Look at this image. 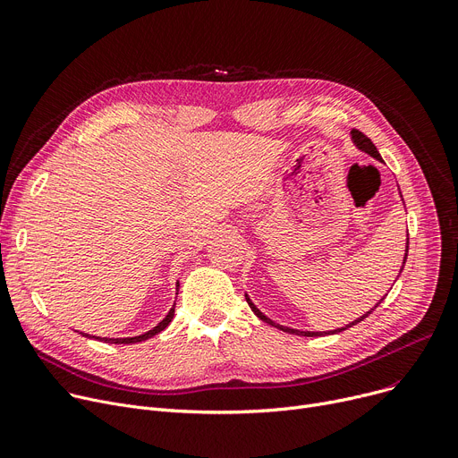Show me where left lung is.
Wrapping results in <instances>:
<instances>
[{
    "mask_svg": "<svg viewBox=\"0 0 458 458\" xmlns=\"http://www.w3.org/2000/svg\"><path fill=\"white\" fill-rule=\"evenodd\" d=\"M351 140H352V144L354 147L360 150V152H366L368 156H371V157H375L377 161H380V163H384V159L380 157V154H378V150H377V147L375 144L364 135V133H360L358 130H352L351 131ZM399 195H401V191H399ZM401 200H403V195H401ZM404 204V202H403ZM406 256H408V237H406V245H404V258H403V266H401V269H399V276H401V273H403V269H404V263H406ZM386 297V295H384ZM384 297L369 310V311H366L364 316H360V318H356L354 321H351L349 325H345V327H342V328H334V330H325V332H318V330H299V328H292V327H284V325H278V323H275L271 318H267L266 314H263V311L252 302V299L245 293V299H247V302H249V306H250V310L254 311V314L261 319V321H266L267 325H271V327H275V328H278V330H284V332H290V334H297V335H310V338H316V335H328V334H338V332H344V330H347V328H351V327H354V325H358L360 321H364L371 311L384 301Z\"/></svg>",
    "mask_w": 458,
    "mask_h": 458,
    "instance_id": "obj_1",
    "label": "left lung"
}]
</instances>
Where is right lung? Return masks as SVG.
Here are the masks:
<instances>
[{"label": "right lung", "mask_w": 458, "mask_h": 458, "mask_svg": "<svg viewBox=\"0 0 458 458\" xmlns=\"http://www.w3.org/2000/svg\"><path fill=\"white\" fill-rule=\"evenodd\" d=\"M178 287H180V282H176V295H178ZM174 318V306L168 310V314L165 316L163 321H159L152 330L144 332V334H139V335H131V338H100V335H90V334H83L87 335V338H94V340H100V342H106V344H116V345H126V344H139V342H144L148 338H154L156 334H159L161 330H165L168 325H171Z\"/></svg>", "instance_id": "right-lung-1"}]
</instances>
